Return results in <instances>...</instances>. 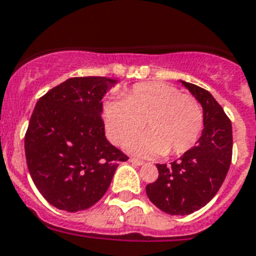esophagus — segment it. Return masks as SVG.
<instances>
[{"label": "esophagus", "mask_w": 256, "mask_h": 256, "mask_svg": "<svg viewBox=\"0 0 256 256\" xmlns=\"http://www.w3.org/2000/svg\"><path fill=\"white\" fill-rule=\"evenodd\" d=\"M128 162L132 164H135V166H143V164H144V162L139 160V159H135V158H130V159H128Z\"/></svg>", "instance_id": "1"}]
</instances>
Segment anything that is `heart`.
<instances>
[{
  "instance_id": "b5f03b06",
  "label": "heart",
  "mask_w": 256,
  "mask_h": 256,
  "mask_svg": "<svg viewBox=\"0 0 256 256\" xmlns=\"http://www.w3.org/2000/svg\"><path fill=\"white\" fill-rule=\"evenodd\" d=\"M108 138L124 144L142 128L146 132L126 144L140 156L182 155L194 146L202 132V109L192 96L163 82H140L122 101H108L104 106Z\"/></svg>"
}]
</instances>
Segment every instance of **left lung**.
<instances>
[{"label":"left lung","instance_id":"8db88e82","mask_svg":"<svg viewBox=\"0 0 256 256\" xmlns=\"http://www.w3.org/2000/svg\"><path fill=\"white\" fill-rule=\"evenodd\" d=\"M202 106L197 144L171 164H156L159 178L146 186L150 201L164 213L186 216L205 206L225 180L232 152V122L210 93L180 80Z\"/></svg>","mask_w":256,"mask_h":256}]
</instances>
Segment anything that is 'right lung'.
<instances>
[{"label":"right lung","instance_id":"right-lung-1","mask_svg":"<svg viewBox=\"0 0 256 256\" xmlns=\"http://www.w3.org/2000/svg\"><path fill=\"white\" fill-rule=\"evenodd\" d=\"M118 84L100 76L72 78L35 105L24 135L31 178L51 205L85 210L109 188L120 162L128 156L105 136L104 96Z\"/></svg>","mask_w":256,"mask_h":256}]
</instances>
